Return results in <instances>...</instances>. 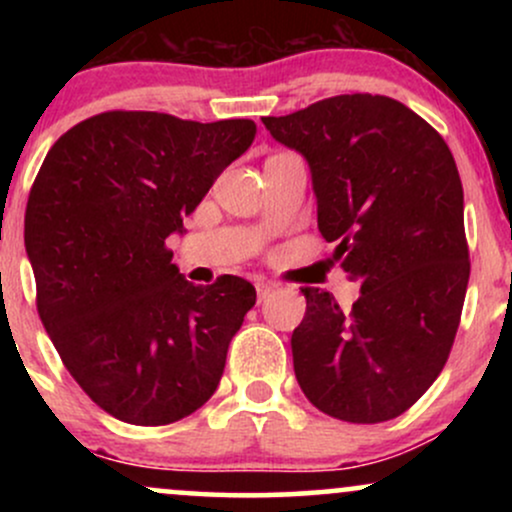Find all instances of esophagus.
Returning <instances> with one entry per match:
<instances>
[{"label": "esophagus", "mask_w": 512, "mask_h": 512, "mask_svg": "<svg viewBox=\"0 0 512 512\" xmlns=\"http://www.w3.org/2000/svg\"><path fill=\"white\" fill-rule=\"evenodd\" d=\"M255 289H257V301H264V298H267L269 293L274 291V286H269V284H257Z\"/></svg>", "instance_id": "1"}]
</instances>
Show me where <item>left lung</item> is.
<instances>
[{"label": "left lung", "mask_w": 512, "mask_h": 512, "mask_svg": "<svg viewBox=\"0 0 512 512\" xmlns=\"http://www.w3.org/2000/svg\"><path fill=\"white\" fill-rule=\"evenodd\" d=\"M262 122L308 161L317 228L361 281L351 310L301 289L298 385L334 419H395L438 378L460 325L469 252L455 158L424 117L387 96H334Z\"/></svg>", "instance_id": "1"}]
</instances>
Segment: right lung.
Here are the masks:
<instances>
[{"label": "right lung", "mask_w": 512, "mask_h": 512, "mask_svg": "<svg viewBox=\"0 0 512 512\" xmlns=\"http://www.w3.org/2000/svg\"><path fill=\"white\" fill-rule=\"evenodd\" d=\"M255 132L113 110L64 132L40 166L26 207L40 320L81 390L125 424H173L219 387L255 286L190 284L166 240Z\"/></svg>", "instance_id": "add662e5"}]
</instances>
